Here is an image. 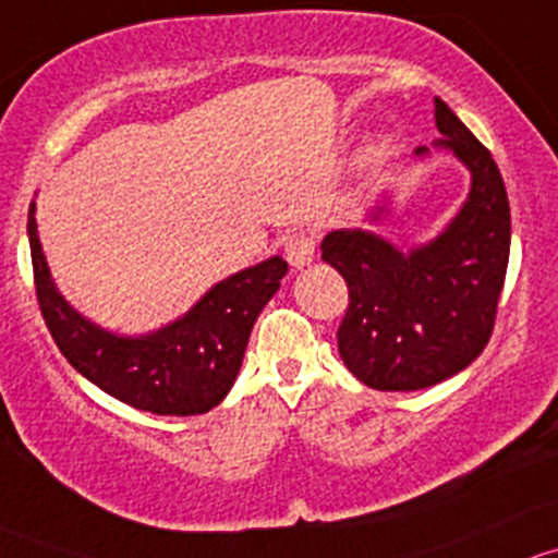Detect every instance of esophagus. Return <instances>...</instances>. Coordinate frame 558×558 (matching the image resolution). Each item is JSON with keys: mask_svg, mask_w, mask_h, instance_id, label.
<instances>
[{"mask_svg": "<svg viewBox=\"0 0 558 558\" xmlns=\"http://www.w3.org/2000/svg\"><path fill=\"white\" fill-rule=\"evenodd\" d=\"M314 255H317V241L306 236V233H292V236L284 241L287 263H290L292 268H298V271L306 268L308 263L314 260Z\"/></svg>", "mask_w": 558, "mask_h": 558, "instance_id": "esophagus-1", "label": "esophagus"}]
</instances>
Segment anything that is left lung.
I'll return each mask as SVG.
<instances>
[{
  "label": "left lung",
  "mask_w": 558,
  "mask_h": 558,
  "mask_svg": "<svg viewBox=\"0 0 558 558\" xmlns=\"http://www.w3.org/2000/svg\"><path fill=\"white\" fill-rule=\"evenodd\" d=\"M435 125L444 136L435 147L457 155L473 177L446 231L411 252L363 228L322 241V260L349 287L338 352L360 381L381 392L427 389L473 363L492 338L508 271L510 206L497 163L440 99ZM384 211L376 206L371 220Z\"/></svg>",
  "instance_id": "8db88e82"
}]
</instances>
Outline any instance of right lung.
I'll return each instance as SVG.
<instances>
[{
	"instance_id": "obj_1",
	"label": "right lung",
	"mask_w": 558,
	"mask_h": 558,
	"mask_svg": "<svg viewBox=\"0 0 558 558\" xmlns=\"http://www.w3.org/2000/svg\"><path fill=\"white\" fill-rule=\"evenodd\" d=\"M34 211L32 204L26 231L39 312L74 371L120 403L158 416H195L220 405L236 381L257 314L287 274V260L268 257L222 279L185 317L160 330L114 336L74 312L56 290Z\"/></svg>"
}]
</instances>
